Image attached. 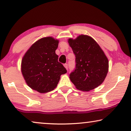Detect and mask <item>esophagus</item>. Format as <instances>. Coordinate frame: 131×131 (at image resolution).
<instances>
[{
	"instance_id": "34e87169",
	"label": "esophagus",
	"mask_w": 131,
	"mask_h": 131,
	"mask_svg": "<svg viewBox=\"0 0 131 131\" xmlns=\"http://www.w3.org/2000/svg\"><path fill=\"white\" fill-rule=\"evenodd\" d=\"M64 67H65L66 69L68 70V65H67V64H64Z\"/></svg>"
}]
</instances>
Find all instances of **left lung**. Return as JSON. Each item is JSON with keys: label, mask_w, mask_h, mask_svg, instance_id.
I'll return each mask as SVG.
<instances>
[{"label": "left lung", "mask_w": 131, "mask_h": 131, "mask_svg": "<svg viewBox=\"0 0 131 131\" xmlns=\"http://www.w3.org/2000/svg\"><path fill=\"white\" fill-rule=\"evenodd\" d=\"M76 57V69L70 79L76 89L92 90L104 82L108 71V60L97 42L92 37L81 35L68 40Z\"/></svg>", "instance_id": "8db88e82"}]
</instances>
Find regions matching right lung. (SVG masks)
<instances>
[{"label":"right lung","instance_id":"add662e5","mask_svg":"<svg viewBox=\"0 0 131 131\" xmlns=\"http://www.w3.org/2000/svg\"><path fill=\"white\" fill-rule=\"evenodd\" d=\"M58 43L59 40L52 37H43L34 43L23 57L21 70L24 80L39 93L53 91L61 75L67 73L55 53Z\"/></svg>","mask_w":131,"mask_h":131}]
</instances>
